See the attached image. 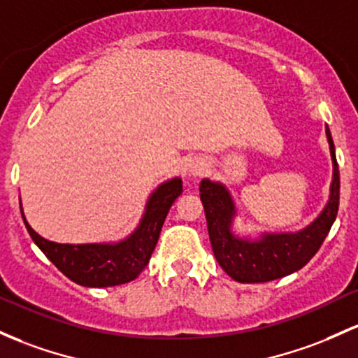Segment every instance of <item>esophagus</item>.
I'll return each instance as SVG.
<instances>
[{"label": "esophagus", "mask_w": 358, "mask_h": 358, "mask_svg": "<svg viewBox=\"0 0 358 358\" xmlns=\"http://www.w3.org/2000/svg\"><path fill=\"white\" fill-rule=\"evenodd\" d=\"M192 175L194 176H200V175H203V171H206V164L203 163H197V164H194V166H192Z\"/></svg>", "instance_id": "34e87169"}]
</instances>
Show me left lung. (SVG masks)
<instances>
[{"label":"left lung","instance_id":"left-lung-1","mask_svg":"<svg viewBox=\"0 0 358 358\" xmlns=\"http://www.w3.org/2000/svg\"><path fill=\"white\" fill-rule=\"evenodd\" d=\"M333 161L329 200L314 222L297 233L262 234L260 239L234 236L231 226L236 215L233 199L222 183L202 180L200 200L203 203L212 251L222 270L241 284H260L301 270L323 245L340 206V171L331 132L326 127Z\"/></svg>","mask_w":358,"mask_h":358}]
</instances>
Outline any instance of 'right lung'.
Returning a JSON list of instances; mask_svg holds the SVG:
<instances>
[{"label": "right lung", "instance_id": "right-lung-1", "mask_svg": "<svg viewBox=\"0 0 358 358\" xmlns=\"http://www.w3.org/2000/svg\"><path fill=\"white\" fill-rule=\"evenodd\" d=\"M182 192L180 178L159 185L149 197L137 229L127 239L113 245H61L49 241L35 233L23 212L22 217L35 245L66 277L85 287H112L127 284L143 272L156 248L168 210Z\"/></svg>", "mask_w": 358, "mask_h": 358}]
</instances>
